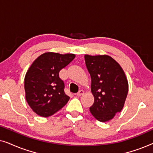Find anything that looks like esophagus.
<instances>
[{
	"label": "esophagus",
	"mask_w": 153,
	"mask_h": 153,
	"mask_svg": "<svg viewBox=\"0 0 153 153\" xmlns=\"http://www.w3.org/2000/svg\"><path fill=\"white\" fill-rule=\"evenodd\" d=\"M84 93V91H83V90H80L78 93H77V96H79V97H80V96H81L83 95V94Z\"/></svg>",
	"instance_id": "obj_1"
}]
</instances>
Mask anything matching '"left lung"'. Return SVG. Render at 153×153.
Masks as SVG:
<instances>
[{
	"label": "left lung",
	"instance_id": "8db88e82",
	"mask_svg": "<svg viewBox=\"0 0 153 153\" xmlns=\"http://www.w3.org/2000/svg\"><path fill=\"white\" fill-rule=\"evenodd\" d=\"M84 58L94 96L90 111L97 120L106 122L122 111L128 93V81L120 65L111 56L85 55Z\"/></svg>",
	"mask_w": 153,
	"mask_h": 153
}]
</instances>
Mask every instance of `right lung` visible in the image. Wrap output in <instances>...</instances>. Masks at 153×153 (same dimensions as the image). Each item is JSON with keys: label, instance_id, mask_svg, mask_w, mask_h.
I'll return each mask as SVG.
<instances>
[{"label": "right lung", "instance_id": "add662e5", "mask_svg": "<svg viewBox=\"0 0 153 153\" xmlns=\"http://www.w3.org/2000/svg\"><path fill=\"white\" fill-rule=\"evenodd\" d=\"M75 58L73 53L46 52L34 60L24 79L26 100L33 111L42 117L51 116L70 100L59 72Z\"/></svg>", "mask_w": 153, "mask_h": 153}]
</instances>
